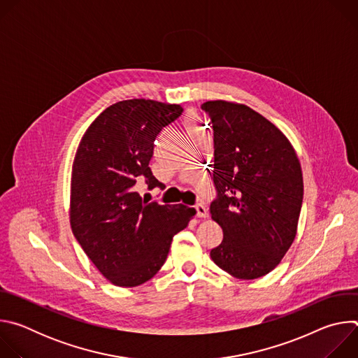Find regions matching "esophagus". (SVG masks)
I'll return each mask as SVG.
<instances>
[{"label": "esophagus", "mask_w": 358, "mask_h": 358, "mask_svg": "<svg viewBox=\"0 0 358 358\" xmlns=\"http://www.w3.org/2000/svg\"><path fill=\"white\" fill-rule=\"evenodd\" d=\"M195 213L198 218H207L208 217V210L203 203H196L195 206Z\"/></svg>", "instance_id": "1"}]
</instances>
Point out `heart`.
<instances>
[{
	"label": "heart",
	"mask_w": 358,
	"mask_h": 358,
	"mask_svg": "<svg viewBox=\"0 0 358 358\" xmlns=\"http://www.w3.org/2000/svg\"><path fill=\"white\" fill-rule=\"evenodd\" d=\"M184 124H185V129L188 130V134H194V133H198L202 130V123H201V119L196 113L194 112H188L184 117Z\"/></svg>",
	"instance_id": "heart-1"
}]
</instances>
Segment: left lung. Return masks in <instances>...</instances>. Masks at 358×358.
Listing matches in <instances>:
<instances>
[{
	"label": "left lung",
	"instance_id": "8db88e82",
	"mask_svg": "<svg viewBox=\"0 0 358 358\" xmlns=\"http://www.w3.org/2000/svg\"><path fill=\"white\" fill-rule=\"evenodd\" d=\"M214 129L217 198L211 218L222 242L211 259L238 279L272 272L297 232L303 176L287 137L253 109L227 100L202 103Z\"/></svg>",
	"mask_w": 358,
	"mask_h": 358
}]
</instances>
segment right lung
Instances as JSON below:
<instances>
[{
    "label": "right lung",
    "mask_w": 358,
    "mask_h": 358,
    "mask_svg": "<svg viewBox=\"0 0 358 358\" xmlns=\"http://www.w3.org/2000/svg\"><path fill=\"white\" fill-rule=\"evenodd\" d=\"M182 113L150 99L117 101L85 131L72 166L71 228L92 264L109 282L134 287L164 265L173 236L194 208L143 201L137 182L166 187L148 163L157 134Z\"/></svg>",
    "instance_id": "add662e5"
}]
</instances>
